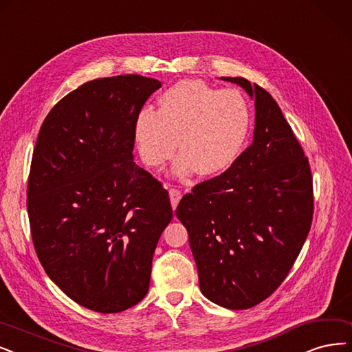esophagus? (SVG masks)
Returning a JSON list of instances; mask_svg holds the SVG:
<instances>
[{
	"label": "esophagus",
	"instance_id": "esophagus-1",
	"mask_svg": "<svg viewBox=\"0 0 352 352\" xmlns=\"http://www.w3.org/2000/svg\"><path fill=\"white\" fill-rule=\"evenodd\" d=\"M168 196H170L172 208H173V209H176V206H177V204H179V201H180V198H182V193H180V190L173 188V189L168 190Z\"/></svg>",
	"mask_w": 352,
	"mask_h": 352
}]
</instances>
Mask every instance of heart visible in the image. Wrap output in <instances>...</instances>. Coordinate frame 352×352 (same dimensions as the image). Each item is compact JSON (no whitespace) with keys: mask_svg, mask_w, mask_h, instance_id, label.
<instances>
[{"mask_svg":"<svg viewBox=\"0 0 352 352\" xmlns=\"http://www.w3.org/2000/svg\"><path fill=\"white\" fill-rule=\"evenodd\" d=\"M250 127L251 111L240 92L185 79L160 95L156 112H138L133 135L146 166H163L177 146L182 154L173 164V175L184 177L198 168L201 175L212 176L240 157Z\"/></svg>","mask_w":352,"mask_h":352,"instance_id":"obj_1","label":"heart"}]
</instances>
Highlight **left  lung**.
Returning <instances> with one entry per match:
<instances>
[{
    "mask_svg": "<svg viewBox=\"0 0 352 352\" xmlns=\"http://www.w3.org/2000/svg\"><path fill=\"white\" fill-rule=\"evenodd\" d=\"M256 105L252 143L219 176L177 205L189 234L204 296L227 309L258 305L282 285L306 241L314 217L307 157L273 96L244 78Z\"/></svg>",
    "mask_w": 352,
    "mask_h": 352,
    "instance_id": "obj_1",
    "label": "left lung"
}]
</instances>
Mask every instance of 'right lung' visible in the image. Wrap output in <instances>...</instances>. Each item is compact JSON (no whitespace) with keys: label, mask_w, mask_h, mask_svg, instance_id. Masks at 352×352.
I'll return each mask as SVG.
<instances>
[{"label":"right lung","mask_w":352,"mask_h":352,"mask_svg":"<svg viewBox=\"0 0 352 352\" xmlns=\"http://www.w3.org/2000/svg\"><path fill=\"white\" fill-rule=\"evenodd\" d=\"M160 87L140 75L89 80L52 108L37 137L27 186L34 250L53 282L95 312L144 299L173 217L168 192L133 160L134 120Z\"/></svg>","instance_id":"obj_1"}]
</instances>
